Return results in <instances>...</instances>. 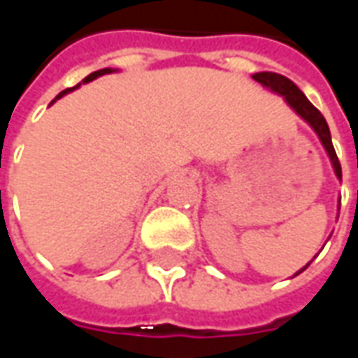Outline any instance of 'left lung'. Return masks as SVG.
Here are the masks:
<instances>
[{"mask_svg":"<svg viewBox=\"0 0 358 358\" xmlns=\"http://www.w3.org/2000/svg\"><path fill=\"white\" fill-rule=\"evenodd\" d=\"M254 79H256L257 83H262L264 87H267V89H271L273 92H277V94H283L285 101L289 102V106H291L302 120L308 122L310 126H312V129L318 134L322 145L326 147V151L327 155H329V159H331V164H334V171H336L337 178H341V164H339L336 149H334V145H331V134H329V127H327V122L326 118L322 116V112H320V110L304 96V92H302L296 85L292 83L291 79H287L285 75L273 73V71H262V73L254 75ZM302 269H304V267H302ZM301 271H299V273H301Z\"/></svg>","mask_w":358,"mask_h":358,"instance_id":"left-lung-1","label":"left lung"}]
</instances>
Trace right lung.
Here are the masks:
<instances>
[{"mask_svg":"<svg viewBox=\"0 0 358 358\" xmlns=\"http://www.w3.org/2000/svg\"><path fill=\"white\" fill-rule=\"evenodd\" d=\"M112 71H114V69H110V67H106V69H101V71H94V73L87 75V77H85V79H83V83H89V81H92V79H96V77H101V75L112 73ZM77 87H79V85H77ZM73 89H75V87H73ZM73 89H66V91H62V92H59V94H57L56 99H59V96H64V94H66V92L73 91Z\"/></svg>","mask_w":358,"mask_h":358,"instance_id":"obj_1","label":"right lung"}]
</instances>
